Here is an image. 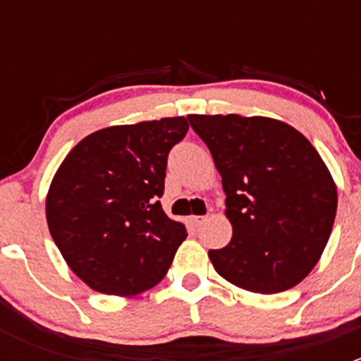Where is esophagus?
<instances>
[{
	"label": "esophagus",
	"instance_id": "obj_1",
	"mask_svg": "<svg viewBox=\"0 0 361 361\" xmlns=\"http://www.w3.org/2000/svg\"><path fill=\"white\" fill-rule=\"evenodd\" d=\"M206 220H207V216H199V214H194V216H190V224L195 225V227L202 225Z\"/></svg>",
	"mask_w": 361,
	"mask_h": 361
}]
</instances>
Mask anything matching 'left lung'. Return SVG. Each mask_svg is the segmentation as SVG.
<instances>
[{
  "mask_svg": "<svg viewBox=\"0 0 361 361\" xmlns=\"http://www.w3.org/2000/svg\"><path fill=\"white\" fill-rule=\"evenodd\" d=\"M221 174L232 239L209 250L214 271L253 293L298 285L322 257L337 188L307 137L267 116L188 115Z\"/></svg>",
  "mask_w": 361,
  "mask_h": 361,
  "instance_id": "8db88e82",
  "label": "left lung"
}]
</instances>
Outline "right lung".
Segmentation results:
<instances>
[{"mask_svg": "<svg viewBox=\"0 0 361 361\" xmlns=\"http://www.w3.org/2000/svg\"><path fill=\"white\" fill-rule=\"evenodd\" d=\"M185 116L113 126L83 137L47 195V221L69 269L92 290L129 297L155 286L187 228L164 213L167 155Z\"/></svg>", "mask_w": 361, "mask_h": 361, "instance_id": "obj_1", "label": "right lung"}]
</instances>
